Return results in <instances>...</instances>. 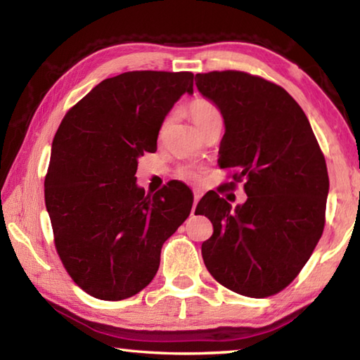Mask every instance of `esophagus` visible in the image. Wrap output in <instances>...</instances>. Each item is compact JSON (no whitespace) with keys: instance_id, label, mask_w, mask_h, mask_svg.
Instances as JSON below:
<instances>
[{"instance_id":"obj_1","label":"esophagus","mask_w":360,"mask_h":360,"mask_svg":"<svg viewBox=\"0 0 360 360\" xmlns=\"http://www.w3.org/2000/svg\"><path fill=\"white\" fill-rule=\"evenodd\" d=\"M202 198V192L200 191H193V206H192V214L195 212V208H197V203H198V200Z\"/></svg>"}]
</instances>
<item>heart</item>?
Listing matches in <instances>:
<instances>
[{
	"mask_svg": "<svg viewBox=\"0 0 360 360\" xmlns=\"http://www.w3.org/2000/svg\"><path fill=\"white\" fill-rule=\"evenodd\" d=\"M188 115H191V119L195 124V127H197L198 130H202L211 119L219 117V111H217V108L212 105V103H210L208 100L198 98V100L192 101L191 108H188ZM181 176H182V178H186V179L195 181V179H198L200 176H202V168L187 167V168L182 169Z\"/></svg>",
	"mask_w": 360,
	"mask_h": 360,
	"instance_id": "obj_1",
	"label": "heart"
}]
</instances>
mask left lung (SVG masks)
Masks as SVG:
<instances>
[{"instance_id":"1","label":"left lung","mask_w":360,"mask_h":360,"mask_svg":"<svg viewBox=\"0 0 360 360\" xmlns=\"http://www.w3.org/2000/svg\"><path fill=\"white\" fill-rule=\"evenodd\" d=\"M195 85L224 117L219 167L238 169L233 179H245L248 195L235 208L216 192L200 200L195 214L214 227L202 245L205 265L236 294L273 295L294 281L324 230L326 158L279 85L241 71L197 75Z\"/></svg>"}]
</instances>
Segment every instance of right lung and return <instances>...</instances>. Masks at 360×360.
<instances>
[{
  "label": "right lung",
  "mask_w": 360,
  "mask_h": 360,
  "mask_svg": "<svg viewBox=\"0 0 360 360\" xmlns=\"http://www.w3.org/2000/svg\"><path fill=\"white\" fill-rule=\"evenodd\" d=\"M184 94H193L188 71L105 79L70 109L53 138L44 197L56 248L72 281L100 300L143 290L160 265L163 243L191 214L186 184L146 195L135 176Z\"/></svg>",
  "instance_id": "add662e5"
}]
</instances>
